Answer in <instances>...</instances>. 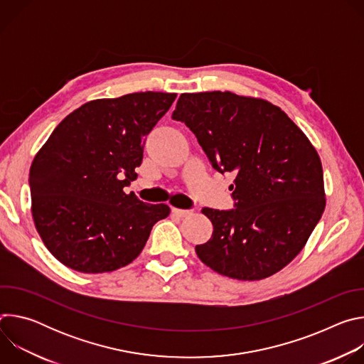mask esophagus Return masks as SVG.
I'll use <instances>...</instances> for the list:
<instances>
[{
	"label": "esophagus",
	"mask_w": 364,
	"mask_h": 364,
	"mask_svg": "<svg viewBox=\"0 0 364 364\" xmlns=\"http://www.w3.org/2000/svg\"><path fill=\"white\" fill-rule=\"evenodd\" d=\"M171 212L178 216V218H186V216H190L191 215V210H186V209H177V207H173Z\"/></svg>",
	"instance_id": "esophagus-1"
}]
</instances>
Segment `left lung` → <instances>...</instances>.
<instances>
[{"label":"left lung","instance_id":"obj_1","mask_svg":"<svg viewBox=\"0 0 364 364\" xmlns=\"http://www.w3.org/2000/svg\"><path fill=\"white\" fill-rule=\"evenodd\" d=\"M171 118L194 132L215 170L236 176L235 209H201L213 233L196 246L200 261L240 281L281 271L326 207L316 148L281 108L232 92L183 93Z\"/></svg>","mask_w":364,"mask_h":364}]
</instances>
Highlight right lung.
<instances>
[{
    "instance_id": "1",
    "label": "right lung",
    "mask_w": 364,
    "mask_h": 364,
    "mask_svg": "<svg viewBox=\"0 0 364 364\" xmlns=\"http://www.w3.org/2000/svg\"><path fill=\"white\" fill-rule=\"evenodd\" d=\"M176 93L138 92L96 99L51 132L30 168L31 213L46 247L85 274L119 269L141 253L152 226L170 215L125 187L135 180L145 136Z\"/></svg>"
}]
</instances>
